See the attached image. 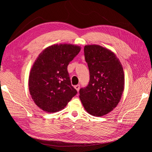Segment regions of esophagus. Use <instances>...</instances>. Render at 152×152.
<instances>
[{"label": "esophagus", "instance_id": "obj_1", "mask_svg": "<svg viewBox=\"0 0 152 152\" xmlns=\"http://www.w3.org/2000/svg\"><path fill=\"white\" fill-rule=\"evenodd\" d=\"M74 87H75V89L77 91H79V89H80V85H79V84H77V85L75 86Z\"/></svg>", "mask_w": 152, "mask_h": 152}]
</instances>
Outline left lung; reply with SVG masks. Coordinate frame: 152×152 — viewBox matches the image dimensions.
<instances>
[{"label":"left lung","mask_w":152,"mask_h":152,"mask_svg":"<svg viewBox=\"0 0 152 152\" xmlns=\"http://www.w3.org/2000/svg\"><path fill=\"white\" fill-rule=\"evenodd\" d=\"M84 51L90 80L80 88L79 98L87 112L101 117L120 102L124 87L123 68L115 54L100 45H86Z\"/></svg>","instance_id":"8db88e82"}]
</instances>
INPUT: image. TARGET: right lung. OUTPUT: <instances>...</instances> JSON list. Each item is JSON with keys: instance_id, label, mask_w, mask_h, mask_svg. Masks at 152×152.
<instances>
[{"instance_id": "1", "label": "right lung", "mask_w": 152, "mask_h": 152, "mask_svg": "<svg viewBox=\"0 0 152 152\" xmlns=\"http://www.w3.org/2000/svg\"><path fill=\"white\" fill-rule=\"evenodd\" d=\"M80 50L77 45L56 44L45 49L37 58L30 73L29 91L35 103L44 111H60L77 94L67 67Z\"/></svg>"}]
</instances>
